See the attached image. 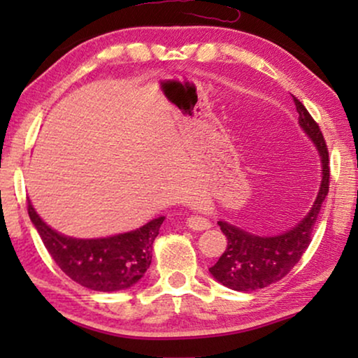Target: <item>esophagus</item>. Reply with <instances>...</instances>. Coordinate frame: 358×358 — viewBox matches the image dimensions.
Returning <instances> with one entry per match:
<instances>
[{
	"label": "esophagus",
	"mask_w": 358,
	"mask_h": 358,
	"mask_svg": "<svg viewBox=\"0 0 358 358\" xmlns=\"http://www.w3.org/2000/svg\"><path fill=\"white\" fill-rule=\"evenodd\" d=\"M187 227L194 229V231H205V229L212 227V223H210V220L202 217V215H190L187 218Z\"/></svg>",
	"instance_id": "esophagus-1"
}]
</instances>
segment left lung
I'll return each mask as SVG.
<instances>
[{"mask_svg":"<svg viewBox=\"0 0 358 358\" xmlns=\"http://www.w3.org/2000/svg\"><path fill=\"white\" fill-rule=\"evenodd\" d=\"M293 102L298 112V124L320 155V189L310 212L295 227L280 234L259 236L220 220V229L227 236L228 246L217 264L208 268V272L215 280L231 290L254 292L285 277L310 246L316 220L329 192V155L326 141L306 107L296 97H293Z\"/></svg>","mask_w":358,"mask_h":358,"instance_id":"left-lung-1","label":"left lung"}]
</instances>
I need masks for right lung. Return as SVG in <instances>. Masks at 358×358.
<instances>
[{"mask_svg":"<svg viewBox=\"0 0 358 358\" xmlns=\"http://www.w3.org/2000/svg\"><path fill=\"white\" fill-rule=\"evenodd\" d=\"M31 222L48 254L71 280L96 292H119L141 280L151 264L153 241L164 217L151 220L134 231L106 238H73L48 227L27 202Z\"/></svg>","mask_w":358,"mask_h":358,"instance_id":"right-lung-1","label":"right lung"}]
</instances>
